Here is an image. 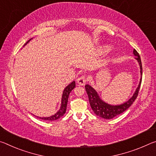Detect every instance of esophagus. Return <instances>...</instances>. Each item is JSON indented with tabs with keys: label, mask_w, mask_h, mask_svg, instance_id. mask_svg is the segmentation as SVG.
<instances>
[{
	"label": "esophagus",
	"mask_w": 156,
	"mask_h": 156,
	"mask_svg": "<svg viewBox=\"0 0 156 156\" xmlns=\"http://www.w3.org/2000/svg\"><path fill=\"white\" fill-rule=\"evenodd\" d=\"M86 81H87V80H86V77L85 75H81V76H80V77L77 79V80H76L77 83L80 84V85H81V86L84 85V84L86 83Z\"/></svg>",
	"instance_id": "esophagus-1"
}]
</instances>
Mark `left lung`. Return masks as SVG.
<instances>
[{
  "instance_id": "8db88e82",
  "label": "left lung",
  "mask_w": 156,
  "mask_h": 156,
  "mask_svg": "<svg viewBox=\"0 0 156 156\" xmlns=\"http://www.w3.org/2000/svg\"><path fill=\"white\" fill-rule=\"evenodd\" d=\"M133 54L135 56H136V58L137 60L139 63L140 67V73H141V79H140V83L138 85V87L137 88L136 92L133 94L132 98L129 99V100L125 102L123 104L118 106H112L110 104H106L99 98L98 94L97 93L96 90L95 89L91 87L90 85L86 84L85 86V88L86 90V93L88 94L89 101H90V104L92 109L94 113H95L97 115L102 117L104 119H112L113 117H116L118 115L121 114L124 112L126 110L128 109L130 106L132 105L134 101L136 100L137 95H138L139 90L141 86L142 83V62L141 58H140L139 53L137 52L136 50H133Z\"/></svg>"
}]
</instances>
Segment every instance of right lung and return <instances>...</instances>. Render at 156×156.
<instances>
[{"mask_svg":"<svg viewBox=\"0 0 156 156\" xmlns=\"http://www.w3.org/2000/svg\"><path fill=\"white\" fill-rule=\"evenodd\" d=\"M31 40L30 39V40H28L26 42L25 45H26L27 43ZM75 81H73L72 83L69 84V85L64 89V91L63 93V95H62V99H61V108L59 109L57 113L53 115L50 116V117H39L40 119H44V120H48V121H54L56 120V119H58V118L62 117L63 115L65 114L66 111V107H67V103H68V97L69 95H70V92L73 90V89L75 88Z\"/></svg>","mask_w":156,"mask_h":156,"instance_id":"1","label":"right lung"}]
</instances>
